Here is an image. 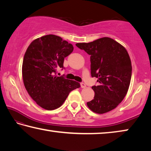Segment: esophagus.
<instances>
[{
	"label": "esophagus",
	"mask_w": 151,
	"mask_h": 151,
	"mask_svg": "<svg viewBox=\"0 0 151 151\" xmlns=\"http://www.w3.org/2000/svg\"><path fill=\"white\" fill-rule=\"evenodd\" d=\"M86 85L85 83H81V87L82 88H86Z\"/></svg>",
	"instance_id": "34e87169"
}]
</instances>
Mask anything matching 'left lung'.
I'll list each match as a JSON object with an SVG mask.
<instances>
[{"label": "left lung", "instance_id": "obj_1", "mask_svg": "<svg viewBox=\"0 0 151 151\" xmlns=\"http://www.w3.org/2000/svg\"><path fill=\"white\" fill-rule=\"evenodd\" d=\"M76 46L91 55V76L98 78L99 85L92 86L94 99L86 104L92 111L104 114L123 100L132 75L131 60L123 46L109 37Z\"/></svg>", "mask_w": 151, "mask_h": 151}]
</instances>
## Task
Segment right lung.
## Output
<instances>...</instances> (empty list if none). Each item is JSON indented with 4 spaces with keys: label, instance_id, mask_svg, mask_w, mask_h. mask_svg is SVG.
Returning a JSON list of instances; mask_svg holds the SVG:
<instances>
[{
    "label": "right lung",
    "instance_id": "add662e5",
    "mask_svg": "<svg viewBox=\"0 0 151 151\" xmlns=\"http://www.w3.org/2000/svg\"><path fill=\"white\" fill-rule=\"evenodd\" d=\"M73 49L70 43L54 35L38 38L28 47L22 66L23 83L32 100L42 109L59 108L70 92L80 87L77 82L55 75Z\"/></svg>",
    "mask_w": 151,
    "mask_h": 151
}]
</instances>
